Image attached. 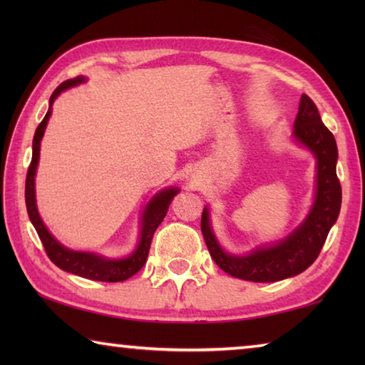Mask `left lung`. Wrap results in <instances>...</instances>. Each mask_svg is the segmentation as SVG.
<instances>
[{"label": "left lung", "mask_w": 365, "mask_h": 365, "mask_svg": "<svg viewBox=\"0 0 365 365\" xmlns=\"http://www.w3.org/2000/svg\"><path fill=\"white\" fill-rule=\"evenodd\" d=\"M294 140L306 146L317 160L314 205L304 222L282 242L235 256L222 250L205 207L201 232L211 257L228 275L248 282H279L304 272L316 261L341 207V185L336 177L338 148L333 133L324 125L319 109L307 95L301 96L294 120Z\"/></svg>", "instance_id": "8db88e82"}]
</instances>
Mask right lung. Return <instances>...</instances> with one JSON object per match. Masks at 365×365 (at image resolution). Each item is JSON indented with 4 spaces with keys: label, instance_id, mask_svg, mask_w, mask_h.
I'll return each instance as SVG.
<instances>
[{
    "label": "right lung",
    "instance_id": "1",
    "mask_svg": "<svg viewBox=\"0 0 365 365\" xmlns=\"http://www.w3.org/2000/svg\"><path fill=\"white\" fill-rule=\"evenodd\" d=\"M85 77L78 76L76 78L66 80L61 83L56 90L53 91L51 98H49V108L46 115L43 117L40 125L36 127L34 135V145H32V163L29 165L27 178H26V206L29 212V219L32 222L36 233L43 243L48 257L51 259V262L58 265L59 269L66 272H71L73 275L83 277L88 280H98V282H123L130 279L132 275L143 267L148 252H150V246L153 242V235L156 232V228L160 225V222L164 220L168 209L170 206V201L174 200V196L178 193V188H164L148 202L146 209L141 215V230H140V240L130 256L123 259H109L103 257L95 252H83V251H72L66 248L64 245H61L56 238L49 233L48 228L43 224V220L36 209V200H35V174H36V165H38L40 158V141L45 133L46 123L51 115V106L56 98L63 93L64 90L72 88V86L80 85L85 82Z\"/></svg>",
    "mask_w": 365,
    "mask_h": 365
}]
</instances>
